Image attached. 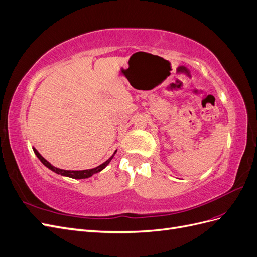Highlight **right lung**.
<instances>
[{
  "label": "right lung",
  "instance_id": "1",
  "mask_svg": "<svg viewBox=\"0 0 257 257\" xmlns=\"http://www.w3.org/2000/svg\"><path fill=\"white\" fill-rule=\"evenodd\" d=\"M33 151H34V153H35V155L36 157L38 158V160H40L43 164L47 167V168H49L50 170H52L53 173H56V174H58V175H61V176H63V177H68V178H73V179H85V178H90L91 176H93L94 174H97V173H99L100 170H103L108 164H109L110 163V161L112 160V158L114 157V154H115V152H116V150L113 152V154L111 155V157L108 159L106 162H104L103 164H100V165H98V166H96V167H94V168H91V169H84V170H66V169H61V168H58V167H54L53 165H51L50 163L46 160V159H44L42 155H41V153L38 152L35 148L33 147Z\"/></svg>",
  "mask_w": 257,
  "mask_h": 257
}]
</instances>
